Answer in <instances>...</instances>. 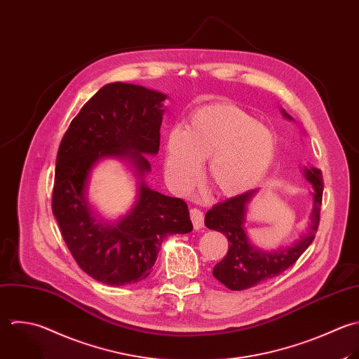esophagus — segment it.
<instances>
[{
    "mask_svg": "<svg viewBox=\"0 0 359 359\" xmlns=\"http://www.w3.org/2000/svg\"><path fill=\"white\" fill-rule=\"evenodd\" d=\"M190 218H191L194 229H201L203 228V225H204V215H203L201 210L191 208L190 210Z\"/></svg>",
    "mask_w": 359,
    "mask_h": 359,
    "instance_id": "obj_1",
    "label": "esophagus"
}]
</instances>
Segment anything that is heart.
<instances>
[{"label": "heart", "instance_id": "obj_1", "mask_svg": "<svg viewBox=\"0 0 359 359\" xmlns=\"http://www.w3.org/2000/svg\"><path fill=\"white\" fill-rule=\"evenodd\" d=\"M276 154L273 133L231 103H210L194 110L184 130L168 134L163 173L168 183L189 190L207 161L205 180L219 196L233 197L255 186Z\"/></svg>", "mask_w": 359, "mask_h": 359}]
</instances>
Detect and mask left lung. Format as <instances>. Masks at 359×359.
Instances as JSON below:
<instances>
[{
  "label": "left lung",
  "mask_w": 359,
  "mask_h": 359,
  "mask_svg": "<svg viewBox=\"0 0 359 359\" xmlns=\"http://www.w3.org/2000/svg\"><path fill=\"white\" fill-rule=\"evenodd\" d=\"M283 114L291 120V116L283 110ZM305 179L313 186L312 211L309 215V228L294 245L274 252H264L250 245L246 235L248 204L257 190H249L243 194L215 204L207 214L204 224L208 229L224 233L229 242L226 256L214 267L212 276L232 291L252 288L266 280L274 278L290 269L311 246L320 222V205L323 197V176L318 168H305Z\"/></svg>",
  "instance_id": "left-lung-1"
}]
</instances>
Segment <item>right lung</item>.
Wrapping results in <instances>:
<instances>
[{
	"label": "right lung",
	"instance_id": "obj_1",
	"mask_svg": "<svg viewBox=\"0 0 359 359\" xmlns=\"http://www.w3.org/2000/svg\"><path fill=\"white\" fill-rule=\"evenodd\" d=\"M165 99L140 85L107 83L71 121L57 152L53 214L76 264L106 285L142 281L151 274L162 242L193 231L187 204L144 182L151 170L145 155L159 151ZM103 157L127 160L139 177L136 204L116 224L97 222L86 198L88 173Z\"/></svg>",
	"mask_w": 359,
	"mask_h": 359
}]
</instances>
